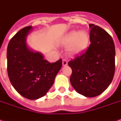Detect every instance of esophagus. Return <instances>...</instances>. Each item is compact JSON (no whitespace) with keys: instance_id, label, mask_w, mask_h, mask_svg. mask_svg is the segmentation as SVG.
Listing matches in <instances>:
<instances>
[{"instance_id":"1","label":"esophagus","mask_w":121,"mask_h":121,"mask_svg":"<svg viewBox=\"0 0 121 121\" xmlns=\"http://www.w3.org/2000/svg\"><path fill=\"white\" fill-rule=\"evenodd\" d=\"M67 64H68L67 60H65V59H63V60H62V65H63L64 66H65L67 65Z\"/></svg>"}]
</instances>
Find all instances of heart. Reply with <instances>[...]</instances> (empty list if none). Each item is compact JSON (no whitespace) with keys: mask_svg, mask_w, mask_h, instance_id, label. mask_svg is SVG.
I'll return each instance as SVG.
<instances>
[{"mask_svg":"<svg viewBox=\"0 0 121 121\" xmlns=\"http://www.w3.org/2000/svg\"><path fill=\"white\" fill-rule=\"evenodd\" d=\"M89 35L85 30H73L69 32L62 39L64 45H68L67 52L70 56L80 55L87 48L89 43Z\"/></svg>","mask_w":121,"mask_h":121,"instance_id":"obj_1","label":"heart"}]
</instances>
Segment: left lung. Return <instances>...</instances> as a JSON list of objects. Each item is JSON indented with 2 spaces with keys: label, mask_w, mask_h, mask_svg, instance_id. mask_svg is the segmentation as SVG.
Segmentation results:
<instances>
[{
  "label": "left lung",
  "mask_w": 121,
  "mask_h": 121,
  "mask_svg": "<svg viewBox=\"0 0 121 121\" xmlns=\"http://www.w3.org/2000/svg\"><path fill=\"white\" fill-rule=\"evenodd\" d=\"M89 47L69 62L72 69L70 81L78 93L95 97L111 83L115 70V48L112 37L102 28L89 24Z\"/></svg>",
  "instance_id": "left-lung-1"
}]
</instances>
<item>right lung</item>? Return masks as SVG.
<instances>
[{
	"label": "right lung",
	"instance_id": "add662e5",
	"mask_svg": "<svg viewBox=\"0 0 121 121\" xmlns=\"http://www.w3.org/2000/svg\"><path fill=\"white\" fill-rule=\"evenodd\" d=\"M33 28H22L7 47V71L10 81L21 95L30 100L44 96L62 67V60L51 63L41 52L29 48L26 37Z\"/></svg>",
	"mask_w": 121,
	"mask_h": 121
}]
</instances>
